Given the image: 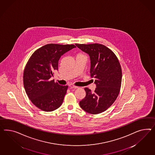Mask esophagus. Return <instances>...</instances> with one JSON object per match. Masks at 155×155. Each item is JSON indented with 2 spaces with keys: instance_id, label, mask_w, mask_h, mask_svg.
<instances>
[{
  "instance_id": "esophagus-1",
  "label": "esophagus",
  "mask_w": 155,
  "mask_h": 155,
  "mask_svg": "<svg viewBox=\"0 0 155 155\" xmlns=\"http://www.w3.org/2000/svg\"><path fill=\"white\" fill-rule=\"evenodd\" d=\"M69 87H70V88H71V89H73V88L76 89V88H78V86H74V85H73V84H71V85L69 86Z\"/></svg>"
}]
</instances>
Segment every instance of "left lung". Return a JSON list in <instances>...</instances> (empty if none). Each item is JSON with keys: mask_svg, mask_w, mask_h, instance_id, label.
Masks as SVG:
<instances>
[{"mask_svg": "<svg viewBox=\"0 0 155 155\" xmlns=\"http://www.w3.org/2000/svg\"><path fill=\"white\" fill-rule=\"evenodd\" d=\"M88 54L90 58L91 77L95 79L94 92L86 87V96L80 101V107L93 114L102 113L116 100L121 86L122 69L113 51L101 44H75Z\"/></svg>", "mask_w": 155, "mask_h": 155, "instance_id": "1", "label": "left lung"}]
</instances>
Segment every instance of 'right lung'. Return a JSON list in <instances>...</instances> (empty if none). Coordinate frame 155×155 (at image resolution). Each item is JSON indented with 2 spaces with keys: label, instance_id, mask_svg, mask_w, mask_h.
<instances>
[{
  "label": "right lung",
  "instance_id": "obj_1",
  "mask_svg": "<svg viewBox=\"0 0 155 155\" xmlns=\"http://www.w3.org/2000/svg\"><path fill=\"white\" fill-rule=\"evenodd\" d=\"M76 47L74 45L47 44L35 51L25 66L23 82L30 100L39 109L51 112L63 103L68 86L50 80L64 54Z\"/></svg>",
  "mask_w": 155,
  "mask_h": 155
}]
</instances>
